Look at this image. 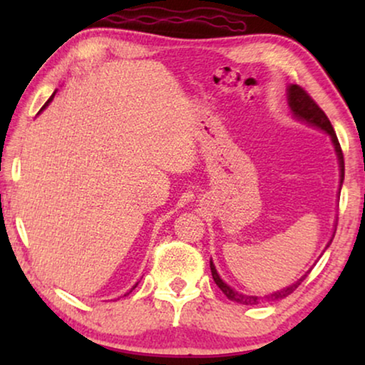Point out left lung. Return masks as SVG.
<instances>
[{"instance_id": "8db88e82", "label": "left lung", "mask_w": 365, "mask_h": 365, "mask_svg": "<svg viewBox=\"0 0 365 365\" xmlns=\"http://www.w3.org/2000/svg\"><path fill=\"white\" fill-rule=\"evenodd\" d=\"M287 103H289V108H291L292 114L297 119H301V121H304V123L312 124V126L322 129V131H326L329 136H331L332 144H334V148H336V153H337L339 168H341V187H342V182H344V154H342L341 144H339V139L336 136V131H334L332 124H331V121H329V118L326 116V113H324L322 109L317 106V103L314 101L311 96H309L307 91H304V89L301 86H297V84H291V86L287 88ZM331 242H329V244H331ZM211 272H212L214 282H216L217 287L221 289L224 294H226L227 299H231V301H234V302L244 304V306H256V304L262 302V301H277V299L287 297L289 294H292L299 286H301L302 281L307 277V274L311 271L304 274L301 279H297V281L294 282L292 286L284 287L282 291L267 294V296H264V297L246 296V294L234 291V289L229 287L227 284L224 282L221 277H219V274L216 271V267H214L212 261H211Z\"/></svg>"}]
</instances>
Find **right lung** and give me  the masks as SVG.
<instances>
[{"label": "right lung", "instance_id": "add662e5", "mask_svg": "<svg viewBox=\"0 0 365 365\" xmlns=\"http://www.w3.org/2000/svg\"><path fill=\"white\" fill-rule=\"evenodd\" d=\"M54 93H56V91H54ZM54 93H53V96L48 99V101H46V104H44V106H43L41 109H44V108H46V106H48V104H49V103H51V99L54 98ZM136 286H138V284H136ZM136 286H133V289H134V287H136ZM133 289H131V291H133ZM131 291H129V292H131ZM129 292H126V294H124V296H128V294H129Z\"/></svg>", "mask_w": 365, "mask_h": 365}]
</instances>
